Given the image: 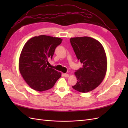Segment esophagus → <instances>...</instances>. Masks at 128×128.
Segmentation results:
<instances>
[{
	"instance_id": "esophagus-1",
	"label": "esophagus",
	"mask_w": 128,
	"mask_h": 128,
	"mask_svg": "<svg viewBox=\"0 0 128 128\" xmlns=\"http://www.w3.org/2000/svg\"><path fill=\"white\" fill-rule=\"evenodd\" d=\"M64 76L65 77H68L69 76V74H64Z\"/></svg>"
}]
</instances>
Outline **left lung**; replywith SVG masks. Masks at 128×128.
<instances>
[{
	"instance_id": "1",
	"label": "left lung",
	"mask_w": 128,
	"mask_h": 128,
	"mask_svg": "<svg viewBox=\"0 0 128 128\" xmlns=\"http://www.w3.org/2000/svg\"><path fill=\"white\" fill-rule=\"evenodd\" d=\"M70 43L76 57L83 67L76 70L77 82L72 88L83 93L98 87L104 78L107 71V58L100 42L89 37L71 38Z\"/></svg>"
}]
</instances>
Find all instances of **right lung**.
I'll return each instance as SVG.
<instances>
[{
	"instance_id": "obj_1",
	"label": "right lung",
	"mask_w": 128,
	"mask_h": 128,
	"mask_svg": "<svg viewBox=\"0 0 128 128\" xmlns=\"http://www.w3.org/2000/svg\"><path fill=\"white\" fill-rule=\"evenodd\" d=\"M62 40L46 35L35 36L27 41L19 58V70L28 86L44 91L51 88L61 76L60 72L48 66L55 49Z\"/></svg>"
}]
</instances>
